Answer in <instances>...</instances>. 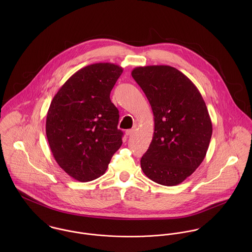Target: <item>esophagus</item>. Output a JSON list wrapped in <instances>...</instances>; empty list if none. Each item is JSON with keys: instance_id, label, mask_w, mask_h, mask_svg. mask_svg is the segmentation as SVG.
<instances>
[{"instance_id": "esophagus-1", "label": "esophagus", "mask_w": 252, "mask_h": 252, "mask_svg": "<svg viewBox=\"0 0 252 252\" xmlns=\"http://www.w3.org/2000/svg\"><path fill=\"white\" fill-rule=\"evenodd\" d=\"M135 130H136L135 128H132V129H129V130H127V131H126V135H127V136H131V135H132V134L135 132Z\"/></svg>"}]
</instances>
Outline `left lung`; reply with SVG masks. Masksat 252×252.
<instances>
[{
    "mask_svg": "<svg viewBox=\"0 0 252 252\" xmlns=\"http://www.w3.org/2000/svg\"><path fill=\"white\" fill-rule=\"evenodd\" d=\"M132 76L151 106L154 133L141 159L144 175L174 186L191 176L207 154L213 124L194 83L171 66L138 67Z\"/></svg>",
    "mask_w": 252,
    "mask_h": 252,
    "instance_id": "obj_1",
    "label": "left lung"
}]
</instances>
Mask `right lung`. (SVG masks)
Returning a JSON list of instances; mask_svg holds the SVG:
<instances>
[{
    "mask_svg": "<svg viewBox=\"0 0 252 252\" xmlns=\"http://www.w3.org/2000/svg\"><path fill=\"white\" fill-rule=\"evenodd\" d=\"M122 72L111 63L86 66L73 73L51 101L47 141L58 165L74 180L100 178L122 144L119 111L109 98Z\"/></svg>",
    "mask_w": 252,
    "mask_h": 252,
    "instance_id": "right-lung-1",
    "label": "right lung"
}]
</instances>
